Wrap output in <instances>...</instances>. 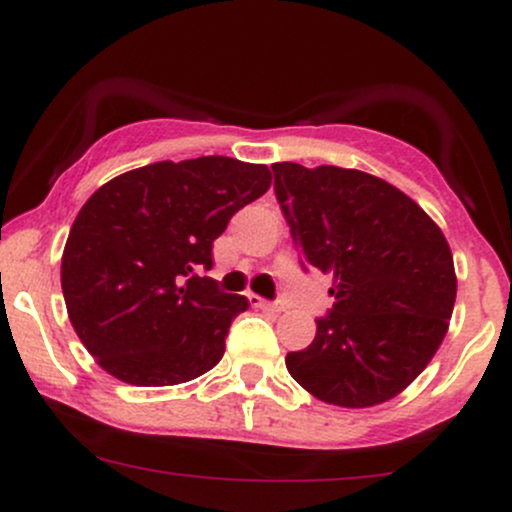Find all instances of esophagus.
<instances>
[{
  "instance_id": "obj_1",
  "label": "esophagus",
  "mask_w": 512,
  "mask_h": 512,
  "mask_svg": "<svg viewBox=\"0 0 512 512\" xmlns=\"http://www.w3.org/2000/svg\"><path fill=\"white\" fill-rule=\"evenodd\" d=\"M248 301H250L252 308L269 310V313H284V310H286V303H281V301L269 303V301H264V298L257 296V293H248Z\"/></svg>"
}]
</instances>
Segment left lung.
Listing matches in <instances>:
<instances>
[{
	"instance_id": "obj_1",
	"label": "left lung",
	"mask_w": 512,
	"mask_h": 512,
	"mask_svg": "<svg viewBox=\"0 0 512 512\" xmlns=\"http://www.w3.org/2000/svg\"><path fill=\"white\" fill-rule=\"evenodd\" d=\"M274 192L305 269L332 276L313 344L286 354L303 390L366 409L397 397L443 344L457 276L448 240L414 199L354 168L274 163Z\"/></svg>"
}]
</instances>
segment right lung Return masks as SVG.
<instances>
[{
    "label": "right lung",
    "mask_w": 512,
    "mask_h": 512,
    "mask_svg": "<svg viewBox=\"0 0 512 512\" xmlns=\"http://www.w3.org/2000/svg\"><path fill=\"white\" fill-rule=\"evenodd\" d=\"M269 185L262 163L202 156L127 170L88 197L62 252V293L74 332L105 373L163 387L221 361L248 298L204 276L211 245Z\"/></svg>",
    "instance_id": "right-lung-1"
}]
</instances>
